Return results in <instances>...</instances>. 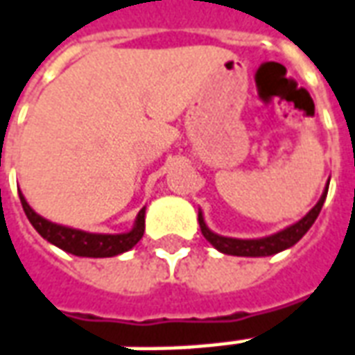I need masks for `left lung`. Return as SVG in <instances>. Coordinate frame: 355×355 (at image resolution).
Wrapping results in <instances>:
<instances>
[{
    "label": "left lung",
    "mask_w": 355,
    "mask_h": 355,
    "mask_svg": "<svg viewBox=\"0 0 355 355\" xmlns=\"http://www.w3.org/2000/svg\"><path fill=\"white\" fill-rule=\"evenodd\" d=\"M331 182V178H329ZM329 182L324 186L323 194L319 198V202L309 209V211L294 225H290L286 229L275 232L271 236L263 238H230V236H220L217 232H213L207 225H205V219H203L202 209L198 211V223H200V229H202V234L205 236V240L211 244L215 250H219L220 254L227 255H238V257H267V255H275L279 252H284L292 248L296 242L302 240V236L306 234L307 230L311 229V225L315 223L317 215L321 213V207H323L324 198H327V192H329Z\"/></svg>",
    "instance_id": "8db88e82"
}]
</instances>
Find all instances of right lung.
I'll list each match as a JSON object with an SVG mask.
<instances>
[{
    "mask_svg": "<svg viewBox=\"0 0 355 355\" xmlns=\"http://www.w3.org/2000/svg\"><path fill=\"white\" fill-rule=\"evenodd\" d=\"M19 198H21L22 209L26 213L32 227L38 230L40 236L48 240L49 244L61 248L67 254L78 255V257H113V255L125 254L128 250H132L144 236L146 207L138 211L130 230L119 232V234H98V232H86V230L51 223L32 209L22 192H19Z\"/></svg>",
    "mask_w": 355,
    "mask_h": 355,
    "instance_id": "1",
    "label": "right lung"
}]
</instances>
